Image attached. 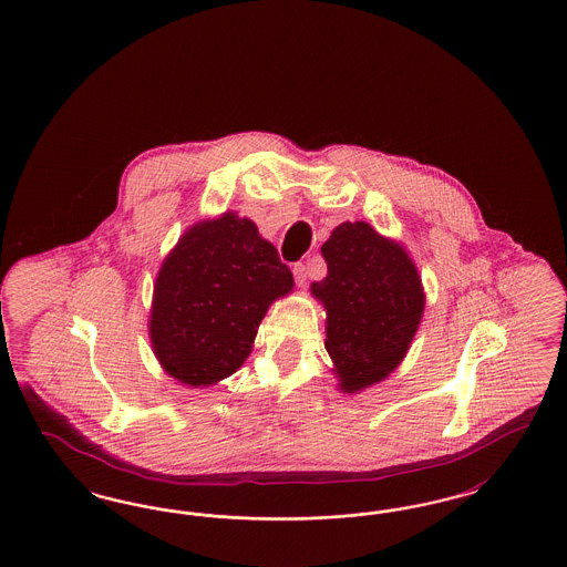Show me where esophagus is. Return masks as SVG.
<instances>
[{"instance_id":"1","label":"esophagus","mask_w":567,"mask_h":567,"mask_svg":"<svg viewBox=\"0 0 567 567\" xmlns=\"http://www.w3.org/2000/svg\"><path fill=\"white\" fill-rule=\"evenodd\" d=\"M293 276H296V282L299 287L308 285V268L303 264H296L293 266Z\"/></svg>"}]
</instances>
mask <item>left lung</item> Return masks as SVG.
Wrapping results in <instances>:
<instances>
[{"mask_svg": "<svg viewBox=\"0 0 567 567\" xmlns=\"http://www.w3.org/2000/svg\"><path fill=\"white\" fill-rule=\"evenodd\" d=\"M327 276L310 291L327 312L324 349L347 393L389 377L419 329L425 293L404 248L365 220L338 225L321 246Z\"/></svg>", "mask_w": 567, "mask_h": 567, "instance_id": "1", "label": "left lung"}]
</instances>
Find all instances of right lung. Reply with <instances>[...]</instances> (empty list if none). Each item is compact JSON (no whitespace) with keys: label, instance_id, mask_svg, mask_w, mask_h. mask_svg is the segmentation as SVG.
Wrapping results in <instances>:
<instances>
[{"label":"right lung","instance_id":"obj_1","mask_svg":"<svg viewBox=\"0 0 567 567\" xmlns=\"http://www.w3.org/2000/svg\"><path fill=\"white\" fill-rule=\"evenodd\" d=\"M291 289L293 274L250 218L193 225L155 282L148 329L163 370L193 389L231 377L271 301Z\"/></svg>","mask_w":567,"mask_h":567}]
</instances>
